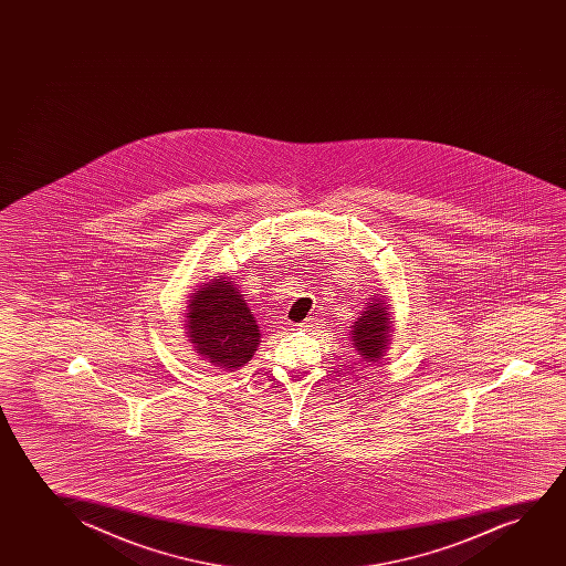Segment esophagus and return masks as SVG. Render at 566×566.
Wrapping results in <instances>:
<instances>
[{
    "label": "esophagus",
    "mask_w": 566,
    "mask_h": 566,
    "mask_svg": "<svg viewBox=\"0 0 566 566\" xmlns=\"http://www.w3.org/2000/svg\"><path fill=\"white\" fill-rule=\"evenodd\" d=\"M317 325V318H307V321H303V323H300V325H297V328H300V331H311V328H315V326Z\"/></svg>",
    "instance_id": "1"
}]
</instances>
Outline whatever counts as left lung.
I'll return each instance as SVG.
<instances>
[{
	"mask_svg": "<svg viewBox=\"0 0 566 566\" xmlns=\"http://www.w3.org/2000/svg\"><path fill=\"white\" fill-rule=\"evenodd\" d=\"M392 307L385 295L375 294L352 325V346L367 364H379L387 354L392 333Z\"/></svg>",
	"mask_w": 566,
	"mask_h": 566,
	"instance_id": "8db88e82",
	"label": "left lung"
}]
</instances>
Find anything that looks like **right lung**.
Instances as JSON below:
<instances>
[{"label": "right lung", "mask_w": 566, "mask_h": 566, "mask_svg": "<svg viewBox=\"0 0 566 566\" xmlns=\"http://www.w3.org/2000/svg\"><path fill=\"white\" fill-rule=\"evenodd\" d=\"M186 317L187 342L202 361L235 371L255 356L261 326L232 276H210L195 287Z\"/></svg>", "instance_id": "obj_1"}]
</instances>
